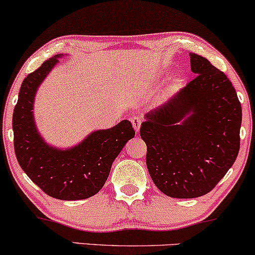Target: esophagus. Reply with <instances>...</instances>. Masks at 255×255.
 Instances as JSON below:
<instances>
[{"label":"esophagus","mask_w":255,"mask_h":255,"mask_svg":"<svg viewBox=\"0 0 255 255\" xmlns=\"http://www.w3.org/2000/svg\"><path fill=\"white\" fill-rule=\"evenodd\" d=\"M131 121V125H133L134 129H135L136 133H139L140 130V126H141V122H142V118L140 115H136V116H133V118L130 119Z\"/></svg>","instance_id":"34e87169"}]
</instances>
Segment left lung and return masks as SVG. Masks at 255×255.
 I'll use <instances>...</instances> for the list:
<instances>
[{
    "instance_id": "obj_1",
    "label": "left lung",
    "mask_w": 255,
    "mask_h": 255,
    "mask_svg": "<svg viewBox=\"0 0 255 255\" xmlns=\"http://www.w3.org/2000/svg\"><path fill=\"white\" fill-rule=\"evenodd\" d=\"M195 77L174 97L148 111L140 128L146 165L157 188L177 199L212 191L240 150L241 104L223 72L197 54Z\"/></svg>"
}]
</instances>
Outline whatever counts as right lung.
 Masks as SVG:
<instances>
[{
	"instance_id": "right-lung-1",
	"label": "right lung",
	"mask_w": 255,
	"mask_h": 255,
	"mask_svg": "<svg viewBox=\"0 0 255 255\" xmlns=\"http://www.w3.org/2000/svg\"><path fill=\"white\" fill-rule=\"evenodd\" d=\"M61 57L46 60L22 81L13 113L14 150L22 170L44 193L60 200H81L101 191L114 160L135 131L128 120H122L109 129L91 131L72 147L48 144L34 121V98Z\"/></svg>"
}]
</instances>
